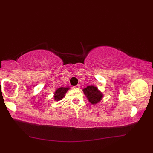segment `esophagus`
<instances>
[{
	"label": "esophagus",
	"instance_id": "1",
	"mask_svg": "<svg viewBox=\"0 0 153 153\" xmlns=\"http://www.w3.org/2000/svg\"><path fill=\"white\" fill-rule=\"evenodd\" d=\"M73 88H74L76 89V90H79V88H80V85H76V86H74Z\"/></svg>",
	"mask_w": 153,
	"mask_h": 153
}]
</instances>
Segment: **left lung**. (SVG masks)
I'll return each mask as SVG.
<instances>
[{
	"label": "left lung",
	"mask_w": 153,
	"mask_h": 153,
	"mask_svg": "<svg viewBox=\"0 0 153 153\" xmlns=\"http://www.w3.org/2000/svg\"><path fill=\"white\" fill-rule=\"evenodd\" d=\"M83 93L86 96L88 100L92 104H96L101 101L104 97L103 93L99 91L97 87L94 85H89L83 89Z\"/></svg>",
	"instance_id": "8db88e82"
}]
</instances>
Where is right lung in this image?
Segmentation results:
<instances>
[{
  "instance_id": "right-lung-1",
  "label": "right lung",
  "mask_w": 153,
  "mask_h": 153,
  "mask_svg": "<svg viewBox=\"0 0 153 153\" xmlns=\"http://www.w3.org/2000/svg\"><path fill=\"white\" fill-rule=\"evenodd\" d=\"M70 89L69 87H60L56 90L53 94V98L55 101H60L65 97L67 92Z\"/></svg>"
}]
</instances>
